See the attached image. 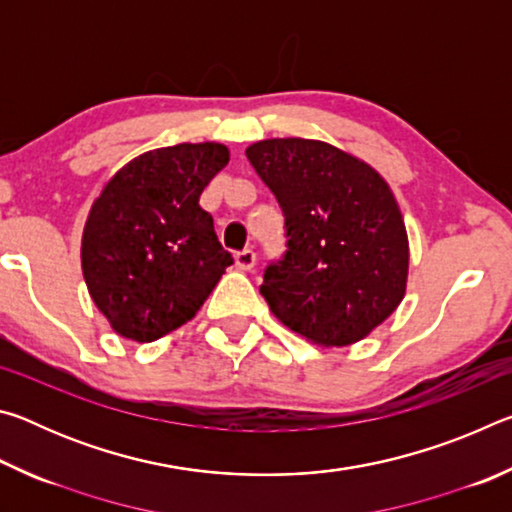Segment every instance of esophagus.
<instances>
[{
	"instance_id": "1",
	"label": "esophagus",
	"mask_w": 512,
	"mask_h": 512,
	"mask_svg": "<svg viewBox=\"0 0 512 512\" xmlns=\"http://www.w3.org/2000/svg\"><path fill=\"white\" fill-rule=\"evenodd\" d=\"M235 262H237V268H241V271H253L255 264H257V255L255 250H241V253L235 255Z\"/></svg>"
}]
</instances>
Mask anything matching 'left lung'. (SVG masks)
I'll use <instances>...</instances> for the list:
<instances>
[{"label":"left lung","instance_id":"obj_1","mask_svg":"<svg viewBox=\"0 0 512 512\" xmlns=\"http://www.w3.org/2000/svg\"><path fill=\"white\" fill-rule=\"evenodd\" d=\"M287 225V255L259 287L273 316L323 348H345L404 300L409 237L393 189L357 155L305 137L246 149Z\"/></svg>","mask_w":512,"mask_h":512}]
</instances>
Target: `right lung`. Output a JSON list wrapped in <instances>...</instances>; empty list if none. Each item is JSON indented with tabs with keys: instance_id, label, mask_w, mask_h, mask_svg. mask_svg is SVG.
Listing matches in <instances>:
<instances>
[{
	"instance_id": "add662e5",
	"label": "right lung",
	"mask_w": 512,
	"mask_h": 512,
	"mask_svg": "<svg viewBox=\"0 0 512 512\" xmlns=\"http://www.w3.org/2000/svg\"><path fill=\"white\" fill-rule=\"evenodd\" d=\"M228 160L219 142L153 149L124 164L94 198L81 268L119 336L151 343L185 325L232 264L198 205Z\"/></svg>"
}]
</instances>
